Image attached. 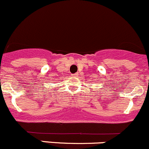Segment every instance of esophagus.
<instances>
[{"instance_id":"obj_1","label":"esophagus","mask_w":149,"mask_h":149,"mask_svg":"<svg viewBox=\"0 0 149 149\" xmlns=\"http://www.w3.org/2000/svg\"><path fill=\"white\" fill-rule=\"evenodd\" d=\"M78 75V73H75V74H74L72 75V76H74V77H77Z\"/></svg>"}]
</instances>
